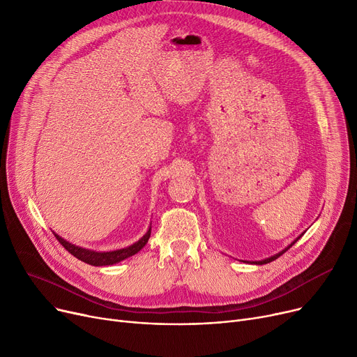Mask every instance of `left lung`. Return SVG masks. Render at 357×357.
Wrapping results in <instances>:
<instances>
[{"mask_svg":"<svg viewBox=\"0 0 357 357\" xmlns=\"http://www.w3.org/2000/svg\"><path fill=\"white\" fill-rule=\"evenodd\" d=\"M303 236V234H301ZM301 236H299V237H301ZM298 237V238H299ZM298 238H295L292 243H291V245L288 246V248H285L282 252H279V253H276V255H273V256H271V257H268V259H264V260H259V261H250V264H255V265H265V264H269V261H272V260H275V259H278L280 255H284L288 249H291L294 245H295V243L298 241Z\"/></svg>","mask_w":357,"mask_h":357,"instance_id":"left-lung-1","label":"left lung"}]
</instances>
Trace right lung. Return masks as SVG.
Instances as JSON below:
<instances>
[{"label":"right lung","instance_id":"right-lung-1","mask_svg":"<svg viewBox=\"0 0 357 357\" xmlns=\"http://www.w3.org/2000/svg\"><path fill=\"white\" fill-rule=\"evenodd\" d=\"M54 237L59 240L61 245L70 253L73 255L77 259L85 261V264L88 265H92V266H109V265H114V264H119V261L136 255L137 252H140L146 243L149 241V237H150V229L147 230V233L139 240L136 241L135 245H131L128 248H124V249H119V250H112V252H96V250H88V249H84V248H79V246H75L72 245V243L66 241L65 238H62L61 236H58L56 233H53Z\"/></svg>","mask_w":357,"mask_h":357}]
</instances>
